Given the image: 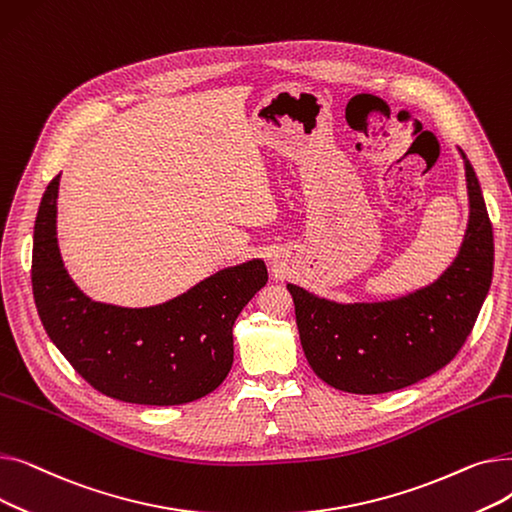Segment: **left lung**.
<instances>
[{
  "mask_svg": "<svg viewBox=\"0 0 512 512\" xmlns=\"http://www.w3.org/2000/svg\"><path fill=\"white\" fill-rule=\"evenodd\" d=\"M469 224L459 255L407 297L342 305L288 284L301 344L317 378L351 394L413 386L446 367L471 334L494 272V234L467 155Z\"/></svg>",
  "mask_w": 512,
  "mask_h": 512,
  "instance_id": "obj_1",
  "label": "left lung"
}]
</instances>
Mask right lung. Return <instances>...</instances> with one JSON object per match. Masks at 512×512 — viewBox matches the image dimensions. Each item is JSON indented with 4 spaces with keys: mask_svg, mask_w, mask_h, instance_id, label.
<instances>
[{
    "mask_svg": "<svg viewBox=\"0 0 512 512\" xmlns=\"http://www.w3.org/2000/svg\"><path fill=\"white\" fill-rule=\"evenodd\" d=\"M60 174L47 184L33 236V297L41 324L74 371L101 394L170 407L218 388L232 367V326L267 284L253 259L155 307L95 303L70 280L56 238Z\"/></svg>",
    "mask_w": 512,
    "mask_h": 512,
    "instance_id": "right-lung-1",
    "label": "right lung"
}]
</instances>
